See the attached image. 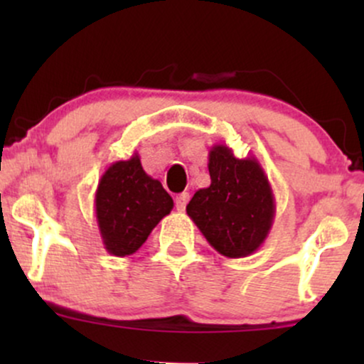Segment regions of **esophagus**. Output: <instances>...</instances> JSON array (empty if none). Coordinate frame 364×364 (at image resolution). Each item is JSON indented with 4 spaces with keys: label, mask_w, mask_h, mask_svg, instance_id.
I'll return each mask as SVG.
<instances>
[{
    "label": "esophagus",
    "mask_w": 364,
    "mask_h": 364,
    "mask_svg": "<svg viewBox=\"0 0 364 364\" xmlns=\"http://www.w3.org/2000/svg\"><path fill=\"white\" fill-rule=\"evenodd\" d=\"M188 200H190V195L186 193V191H183V193L176 195V198H174V202H176V208L179 212H183L186 208V203Z\"/></svg>",
    "instance_id": "esophagus-1"
}]
</instances>
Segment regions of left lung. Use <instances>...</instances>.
<instances>
[{
    "mask_svg": "<svg viewBox=\"0 0 364 364\" xmlns=\"http://www.w3.org/2000/svg\"><path fill=\"white\" fill-rule=\"evenodd\" d=\"M208 173L210 186L196 191L186 214L220 255L248 257L263 245L274 224L269 178L257 159H237L223 144L208 152Z\"/></svg>",
    "mask_w": 364,
    "mask_h": 364,
    "instance_id": "left-lung-1",
    "label": "left lung"
}]
</instances>
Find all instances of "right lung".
Instances as JSON below:
<instances>
[{
	"instance_id": "1",
	"label": "right lung",
	"mask_w": 364,
	"mask_h": 364,
	"mask_svg": "<svg viewBox=\"0 0 364 364\" xmlns=\"http://www.w3.org/2000/svg\"><path fill=\"white\" fill-rule=\"evenodd\" d=\"M102 245L114 257L133 255L174 203L161 181L141 168L140 156L111 164L99 179L94 198Z\"/></svg>"
}]
</instances>
